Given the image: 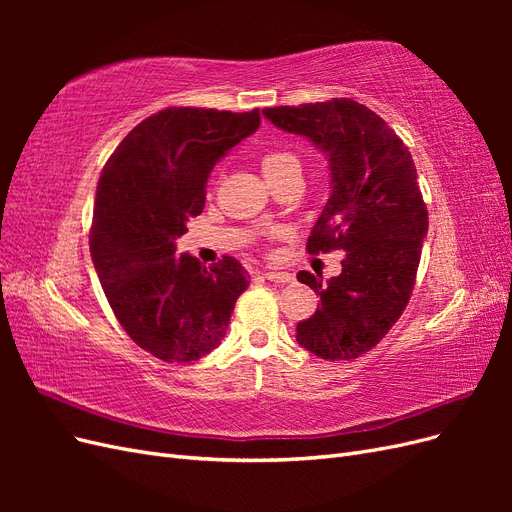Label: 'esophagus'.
Segmentation results:
<instances>
[{"label": "esophagus", "instance_id": "obj_1", "mask_svg": "<svg viewBox=\"0 0 512 512\" xmlns=\"http://www.w3.org/2000/svg\"><path fill=\"white\" fill-rule=\"evenodd\" d=\"M262 275H265L269 282H277V284H286V282H292V280H294V275H292V273H286V271H271V269H269V271H265Z\"/></svg>", "mask_w": 512, "mask_h": 512}]
</instances>
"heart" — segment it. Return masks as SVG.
Here are the masks:
<instances>
[{
	"mask_svg": "<svg viewBox=\"0 0 512 512\" xmlns=\"http://www.w3.org/2000/svg\"><path fill=\"white\" fill-rule=\"evenodd\" d=\"M292 164H299V158L294 156V153L284 151V149L269 151L260 160V168H262V173H265V177H273L277 173H282V170H286Z\"/></svg>",
	"mask_w": 512,
	"mask_h": 512,
	"instance_id": "obj_1",
	"label": "heart"
}]
</instances>
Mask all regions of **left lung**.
Listing matches in <instances>:
<instances>
[{
	"instance_id": "8db88e82",
	"label": "left lung",
	"mask_w": 512,
	"mask_h": 512,
	"mask_svg": "<svg viewBox=\"0 0 512 512\" xmlns=\"http://www.w3.org/2000/svg\"><path fill=\"white\" fill-rule=\"evenodd\" d=\"M275 128L305 136L329 162L331 196L307 239L309 254L344 250L342 273L322 284L312 318L297 324L301 348L327 361L369 352L404 314L427 237V207L404 141L367 106L329 102L262 111Z\"/></svg>"
}]
</instances>
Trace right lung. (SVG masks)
<instances>
[{
    "instance_id": "obj_1",
    "label": "right lung",
    "mask_w": 512,
    "mask_h": 512,
    "mask_svg": "<svg viewBox=\"0 0 512 512\" xmlns=\"http://www.w3.org/2000/svg\"><path fill=\"white\" fill-rule=\"evenodd\" d=\"M260 128L252 113L164 108L123 138L102 168L89 250L119 324L166 363H192L220 346L247 271L177 256L188 220L203 213L213 166Z\"/></svg>"
}]
</instances>
